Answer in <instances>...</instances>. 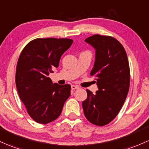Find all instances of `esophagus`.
Listing matches in <instances>:
<instances>
[{"label": "esophagus", "mask_w": 149, "mask_h": 149, "mask_svg": "<svg viewBox=\"0 0 149 149\" xmlns=\"http://www.w3.org/2000/svg\"><path fill=\"white\" fill-rule=\"evenodd\" d=\"M78 88H79V86H76V85H72L71 86L72 90H76V89H78Z\"/></svg>", "instance_id": "obj_1"}]
</instances>
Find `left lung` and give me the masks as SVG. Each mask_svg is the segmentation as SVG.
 Here are the masks:
<instances>
[{"instance_id":"1","label":"left lung","mask_w":149,"mask_h":149,"mask_svg":"<svg viewBox=\"0 0 149 149\" xmlns=\"http://www.w3.org/2000/svg\"><path fill=\"white\" fill-rule=\"evenodd\" d=\"M85 41L96 50L91 76L96 77L98 91L93 94L86 90L83 112L91 123L102 127L112 122L123 106L130 89V65L125 48L114 37L95 35Z\"/></svg>"}]
</instances>
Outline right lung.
Wrapping results in <instances>:
<instances>
[{"instance_id":"right-lung-1","label":"right lung","mask_w":149,"mask_h":149,"mask_svg":"<svg viewBox=\"0 0 149 149\" xmlns=\"http://www.w3.org/2000/svg\"><path fill=\"white\" fill-rule=\"evenodd\" d=\"M72 44L71 39L37 38L29 42L19 55L16 87L27 113L37 123L47 124L58 118L71 95L69 84H53L49 75L58 66L62 54Z\"/></svg>"}]
</instances>
